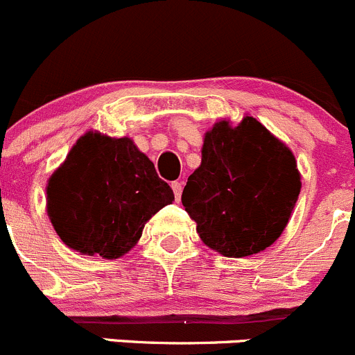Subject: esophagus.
I'll list each match as a JSON object with an SVG mask.
<instances>
[{
  "instance_id": "obj_1",
  "label": "esophagus",
  "mask_w": 355,
  "mask_h": 355,
  "mask_svg": "<svg viewBox=\"0 0 355 355\" xmlns=\"http://www.w3.org/2000/svg\"><path fill=\"white\" fill-rule=\"evenodd\" d=\"M173 191H174V196H176V200H179L181 198V191H182V182H179V181H174L173 184Z\"/></svg>"
}]
</instances>
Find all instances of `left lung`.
I'll list each match as a JSON object with an SVG mask.
<instances>
[{
    "instance_id": "1",
    "label": "left lung",
    "mask_w": 355,
    "mask_h": 355,
    "mask_svg": "<svg viewBox=\"0 0 355 355\" xmlns=\"http://www.w3.org/2000/svg\"><path fill=\"white\" fill-rule=\"evenodd\" d=\"M300 193L293 153L254 117L217 122L181 202L207 247L247 257L275 243Z\"/></svg>"
}]
</instances>
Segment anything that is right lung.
Here are the masks:
<instances>
[{
  "label": "right lung",
  "mask_w": 355,
  "mask_h": 355,
  "mask_svg": "<svg viewBox=\"0 0 355 355\" xmlns=\"http://www.w3.org/2000/svg\"><path fill=\"white\" fill-rule=\"evenodd\" d=\"M48 216L65 245L117 259L141 238L145 223L174 200L152 160L129 138L86 132L48 181Z\"/></svg>",
  "instance_id": "1"
}]
</instances>
